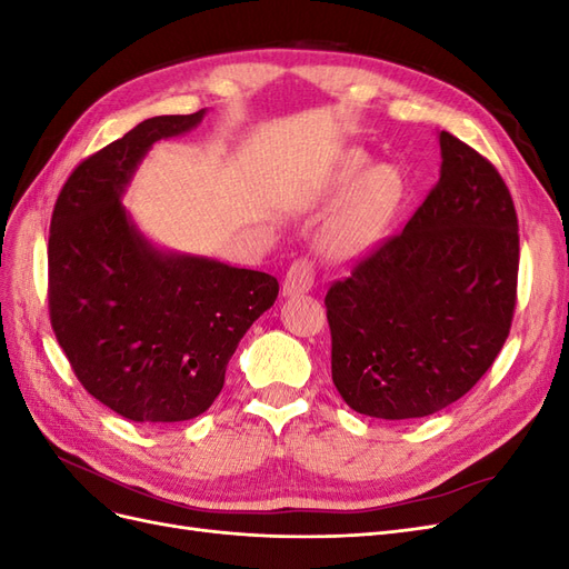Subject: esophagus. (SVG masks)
Returning <instances> with one entry per match:
<instances>
[{
    "instance_id": "obj_1",
    "label": "esophagus",
    "mask_w": 569,
    "mask_h": 569,
    "mask_svg": "<svg viewBox=\"0 0 569 569\" xmlns=\"http://www.w3.org/2000/svg\"><path fill=\"white\" fill-rule=\"evenodd\" d=\"M316 263L308 261V258H299L289 266L287 278H284V295L295 297V295H303V291L311 289L316 284Z\"/></svg>"
}]
</instances>
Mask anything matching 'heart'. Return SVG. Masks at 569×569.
Returning <instances> with one entry per match:
<instances>
[{
    "mask_svg": "<svg viewBox=\"0 0 569 569\" xmlns=\"http://www.w3.org/2000/svg\"><path fill=\"white\" fill-rule=\"evenodd\" d=\"M368 159L353 153L341 166L339 182L353 184L339 213L325 230V247L335 256H356L370 249L385 234L403 201V178L391 166L366 170Z\"/></svg>",
    "mask_w": 569,
    "mask_h": 569,
    "instance_id": "heart-1",
    "label": "heart"
}]
</instances>
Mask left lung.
Returning <instances> with one entry per match:
<instances>
[{
    "label": "left lung",
    "instance_id": "left-lung-1",
    "mask_svg": "<svg viewBox=\"0 0 569 569\" xmlns=\"http://www.w3.org/2000/svg\"><path fill=\"white\" fill-rule=\"evenodd\" d=\"M441 178L327 289L332 382L360 416L427 418L493 366L518 303V213L501 173L441 130Z\"/></svg>",
    "mask_w": 569,
    "mask_h": 569
}]
</instances>
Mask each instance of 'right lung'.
<instances>
[{
	"instance_id": "1",
	"label": "right lung",
	"mask_w": 569,
	"mask_h": 569,
	"mask_svg": "<svg viewBox=\"0 0 569 569\" xmlns=\"http://www.w3.org/2000/svg\"><path fill=\"white\" fill-rule=\"evenodd\" d=\"M203 113L142 120L76 166L51 213V330L78 382L132 422L209 410L239 339L280 291L268 272L153 249L118 201L149 147Z\"/></svg>"
}]
</instances>
